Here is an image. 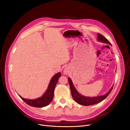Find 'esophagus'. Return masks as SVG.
<instances>
[{"label":"esophagus","instance_id":"34e87169","mask_svg":"<svg viewBox=\"0 0 130 130\" xmlns=\"http://www.w3.org/2000/svg\"><path fill=\"white\" fill-rule=\"evenodd\" d=\"M66 72H66V70H65V71H64V73H66Z\"/></svg>","mask_w":130,"mask_h":130}]
</instances>
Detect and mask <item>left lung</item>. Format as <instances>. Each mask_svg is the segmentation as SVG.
Here are the masks:
<instances>
[{"mask_svg": "<svg viewBox=\"0 0 130 130\" xmlns=\"http://www.w3.org/2000/svg\"><path fill=\"white\" fill-rule=\"evenodd\" d=\"M98 40L100 41V42L105 43L106 44H110L111 45V43L103 35H102L101 34L98 33ZM68 80H69V84L70 86L72 96L74 100L76 102V103L80 105H82L84 106H88V105H92L95 104H97L100 103L101 101L104 100L105 98L107 97L108 95L110 94L111 92L113 86L111 87V89L109 90V91L105 95H102V96H99L97 97H86L84 96H83L82 95L80 94L76 90V88H75L72 80L70 77L68 78Z\"/></svg>", "mask_w": 130, "mask_h": 130, "instance_id": "1", "label": "left lung"}]
</instances>
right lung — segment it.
I'll return each instance as SVG.
<instances>
[{"label":"right lung","instance_id":"obj_1","mask_svg":"<svg viewBox=\"0 0 130 130\" xmlns=\"http://www.w3.org/2000/svg\"><path fill=\"white\" fill-rule=\"evenodd\" d=\"M60 76L61 73L59 72L56 74L52 78L48 85V87L47 88V90L42 97L34 100H29L24 99L22 96H20V95H19V96L26 104L31 106L35 107H45L50 104V103L52 102L54 98V92L55 87L58 78L60 77Z\"/></svg>","mask_w":130,"mask_h":130}]
</instances>
